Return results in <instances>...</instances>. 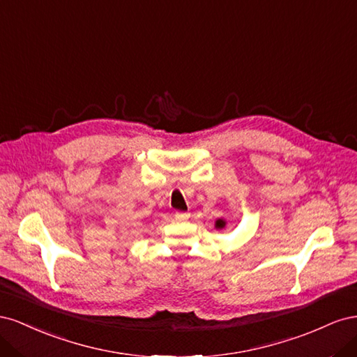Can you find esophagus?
<instances>
[{
    "instance_id": "1",
    "label": "esophagus",
    "mask_w": 357,
    "mask_h": 357,
    "mask_svg": "<svg viewBox=\"0 0 357 357\" xmlns=\"http://www.w3.org/2000/svg\"><path fill=\"white\" fill-rule=\"evenodd\" d=\"M189 218H190V214L186 213V211H176V214H174V219L178 220V222H185Z\"/></svg>"
}]
</instances>
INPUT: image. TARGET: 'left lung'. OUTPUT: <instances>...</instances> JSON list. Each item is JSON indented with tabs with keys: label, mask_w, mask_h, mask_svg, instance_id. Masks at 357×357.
<instances>
[{
	"label": "left lung",
	"mask_w": 357,
	"mask_h": 357,
	"mask_svg": "<svg viewBox=\"0 0 357 357\" xmlns=\"http://www.w3.org/2000/svg\"><path fill=\"white\" fill-rule=\"evenodd\" d=\"M223 226H225V222H223V220H218V222H215V228H223Z\"/></svg>",
	"instance_id": "left-lung-1"
}]
</instances>
